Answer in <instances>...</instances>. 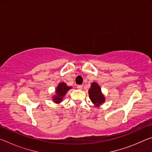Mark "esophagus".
<instances>
[{"label":"esophagus","mask_w":152,"mask_h":152,"mask_svg":"<svg viewBox=\"0 0 152 152\" xmlns=\"http://www.w3.org/2000/svg\"><path fill=\"white\" fill-rule=\"evenodd\" d=\"M77 88L81 90L82 88V85H78L77 86Z\"/></svg>","instance_id":"1"}]
</instances>
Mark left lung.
Listing matches in <instances>:
<instances>
[{"label": "left lung", "instance_id": "8db88e82", "mask_svg": "<svg viewBox=\"0 0 152 152\" xmlns=\"http://www.w3.org/2000/svg\"><path fill=\"white\" fill-rule=\"evenodd\" d=\"M89 96L91 101L96 106L103 103L104 101V97L101 93V89L96 82H92L91 87L88 91Z\"/></svg>", "mask_w": 152, "mask_h": 152}]
</instances>
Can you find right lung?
<instances>
[{"instance_id": "obj_1", "label": "right lung", "mask_w": 152, "mask_h": 152, "mask_svg": "<svg viewBox=\"0 0 152 152\" xmlns=\"http://www.w3.org/2000/svg\"><path fill=\"white\" fill-rule=\"evenodd\" d=\"M71 87L67 86V85L64 82H61V83L59 84V85L56 88V92L57 94L53 97V101L56 102V103L60 102L61 100H62V98L64 96V95L66 94V92Z\"/></svg>"}]
</instances>
